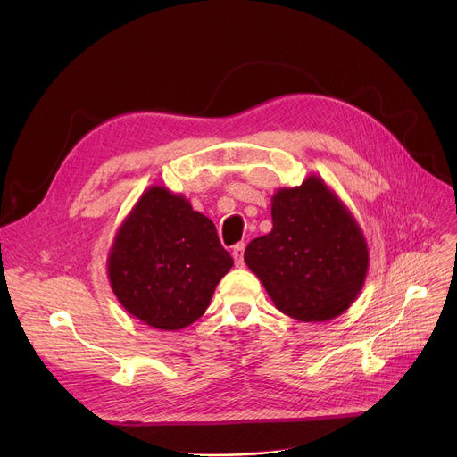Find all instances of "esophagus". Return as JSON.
<instances>
[{
  "instance_id": "1",
  "label": "esophagus",
  "mask_w": 457,
  "mask_h": 457,
  "mask_svg": "<svg viewBox=\"0 0 457 457\" xmlns=\"http://www.w3.org/2000/svg\"><path fill=\"white\" fill-rule=\"evenodd\" d=\"M231 255L235 259V265L237 267H243L245 265V243L235 245L233 250H231Z\"/></svg>"
}]
</instances>
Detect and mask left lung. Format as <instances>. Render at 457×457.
<instances>
[{"mask_svg": "<svg viewBox=\"0 0 457 457\" xmlns=\"http://www.w3.org/2000/svg\"><path fill=\"white\" fill-rule=\"evenodd\" d=\"M270 209L272 231L248 245V269L291 319L326 322L343 315L369 272L355 216L317 174L300 187L278 188Z\"/></svg>", "mask_w": 457, "mask_h": 457, "instance_id": "obj_1", "label": "left lung"}]
</instances>
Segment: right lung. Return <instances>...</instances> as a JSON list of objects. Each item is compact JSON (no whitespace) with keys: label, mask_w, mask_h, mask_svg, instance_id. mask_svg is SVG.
<instances>
[{"label":"right lung","mask_w":457,"mask_h":457,"mask_svg":"<svg viewBox=\"0 0 457 457\" xmlns=\"http://www.w3.org/2000/svg\"><path fill=\"white\" fill-rule=\"evenodd\" d=\"M231 267L212 220L162 185L142 192L107 255L118 302L140 322L164 331L198 320Z\"/></svg>","instance_id":"add662e5"}]
</instances>
